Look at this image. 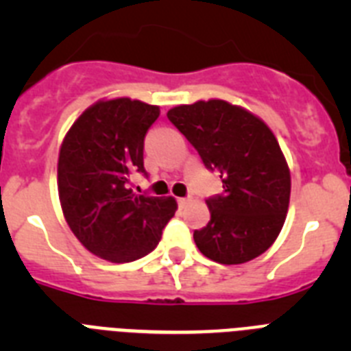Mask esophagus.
Instances as JSON below:
<instances>
[{
  "instance_id": "obj_1",
  "label": "esophagus",
  "mask_w": 351,
  "mask_h": 351,
  "mask_svg": "<svg viewBox=\"0 0 351 351\" xmlns=\"http://www.w3.org/2000/svg\"><path fill=\"white\" fill-rule=\"evenodd\" d=\"M178 202L181 207H186L188 204H191V197H182V198H178Z\"/></svg>"
}]
</instances>
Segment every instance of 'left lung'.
I'll return each mask as SVG.
<instances>
[{
    "label": "left lung",
    "instance_id": "8db88e82",
    "mask_svg": "<svg viewBox=\"0 0 351 351\" xmlns=\"http://www.w3.org/2000/svg\"><path fill=\"white\" fill-rule=\"evenodd\" d=\"M167 117L223 182V193L207 200L210 221L193 234L200 253L223 265L265 253L283 228L291 188L290 169L271 128L225 100L178 105Z\"/></svg>",
    "mask_w": 351,
    "mask_h": 351
}]
</instances>
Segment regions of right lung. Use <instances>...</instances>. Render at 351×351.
Returning a JSON list of instances; mask_svg holds the SVG:
<instances>
[{
  "mask_svg": "<svg viewBox=\"0 0 351 351\" xmlns=\"http://www.w3.org/2000/svg\"><path fill=\"white\" fill-rule=\"evenodd\" d=\"M160 107L132 98L100 100L64 135L58 191L70 230L93 255L114 263L138 260L158 246L178 202L135 195L133 172L145 173L144 138Z\"/></svg>",
  "mask_w": 351,
  "mask_h": 351,
  "instance_id": "right-lung-1",
  "label": "right lung"
}]
</instances>
